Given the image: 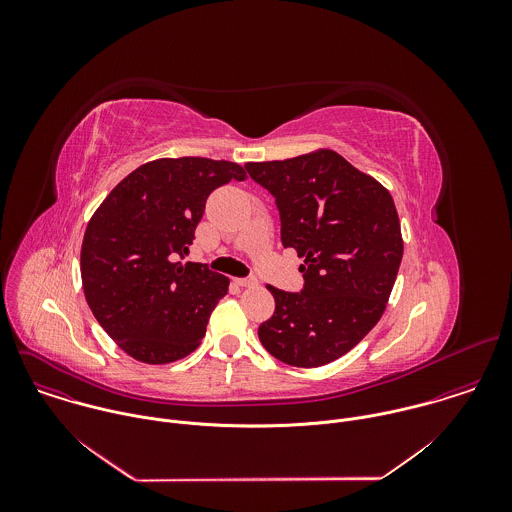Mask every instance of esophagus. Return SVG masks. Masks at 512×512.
<instances>
[{
  "mask_svg": "<svg viewBox=\"0 0 512 512\" xmlns=\"http://www.w3.org/2000/svg\"><path fill=\"white\" fill-rule=\"evenodd\" d=\"M234 284H236V286H240V288H252V286H256V284H258V280H256L254 276H250V278H236V280H234Z\"/></svg>",
  "mask_w": 512,
  "mask_h": 512,
  "instance_id": "34e87169",
  "label": "esophagus"
}]
</instances>
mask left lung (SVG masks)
Listing matches in <instances>:
<instances>
[{
  "instance_id": "left-lung-1",
  "label": "left lung",
  "mask_w": 512,
  "mask_h": 512,
  "mask_svg": "<svg viewBox=\"0 0 512 512\" xmlns=\"http://www.w3.org/2000/svg\"><path fill=\"white\" fill-rule=\"evenodd\" d=\"M244 167L276 199L284 248L305 258L301 292L268 286L276 311L258 327L260 343L286 365H327L386 309L404 252L394 201L331 149Z\"/></svg>"
}]
</instances>
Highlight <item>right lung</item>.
<instances>
[{"label": "right lung", "mask_w": 512, "mask_h": 512, "mask_svg": "<svg viewBox=\"0 0 512 512\" xmlns=\"http://www.w3.org/2000/svg\"><path fill=\"white\" fill-rule=\"evenodd\" d=\"M232 179H246L232 161L155 159L122 179L88 222L80 250L84 297L136 361L167 365L201 345L228 278L179 260L209 195Z\"/></svg>", "instance_id": "1"}]
</instances>
